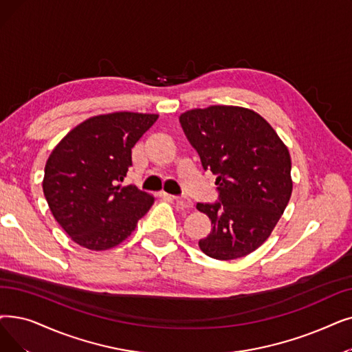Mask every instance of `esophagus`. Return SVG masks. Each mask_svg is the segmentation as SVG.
I'll use <instances>...</instances> for the list:
<instances>
[{"label": "esophagus", "mask_w": 352, "mask_h": 352, "mask_svg": "<svg viewBox=\"0 0 352 352\" xmlns=\"http://www.w3.org/2000/svg\"><path fill=\"white\" fill-rule=\"evenodd\" d=\"M174 200L182 208H191L192 207V201L190 200L188 197H182V195L181 197H174Z\"/></svg>", "instance_id": "esophagus-1"}]
</instances>
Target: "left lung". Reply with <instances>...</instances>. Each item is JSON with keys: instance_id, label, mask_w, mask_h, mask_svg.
Instances as JSON below:
<instances>
[{"instance_id": "8db88e82", "label": "left lung", "mask_w": 352, "mask_h": 352, "mask_svg": "<svg viewBox=\"0 0 352 352\" xmlns=\"http://www.w3.org/2000/svg\"><path fill=\"white\" fill-rule=\"evenodd\" d=\"M179 122L204 170L217 175V201L197 203L212 227L198 246L219 261L254 252L292 194L287 148L261 115L239 106L187 111Z\"/></svg>"}]
</instances>
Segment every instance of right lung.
I'll return each mask as SVG.
<instances>
[{"label":"right lung","instance_id":"obj_1","mask_svg":"<svg viewBox=\"0 0 352 352\" xmlns=\"http://www.w3.org/2000/svg\"><path fill=\"white\" fill-rule=\"evenodd\" d=\"M158 115L115 112L94 116L57 144L44 168L43 192L56 221L90 250L118 246L135 230L155 198L122 187L132 148Z\"/></svg>","mask_w":352,"mask_h":352}]
</instances>
